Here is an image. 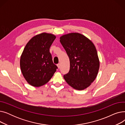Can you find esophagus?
Segmentation results:
<instances>
[{
    "mask_svg": "<svg viewBox=\"0 0 125 125\" xmlns=\"http://www.w3.org/2000/svg\"><path fill=\"white\" fill-rule=\"evenodd\" d=\"M57 66L58 67V68H60V66H61V65H60V63H59L57 64Z\"/></svg>",
    "mask_w": 125,
    "mask_h": 125,
    "instance_id": "obj_1",
    "label": "esophagus"
}]
</instances>
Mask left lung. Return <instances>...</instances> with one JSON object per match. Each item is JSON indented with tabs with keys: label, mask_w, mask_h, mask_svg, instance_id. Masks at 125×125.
<instances>
[{
	"label": "left lung",
	"mask_w": 125,
	"mask_h": 125,
	"mask_svg": "<svg viewBox=\"0 0 125 125\" xmlns=\"http://www.w3.org/2000/svg\"><path fill=\"white\" fill-rule=\"evenodd\" d=\"M60 42L69 58V73L63 77L74 89L89 87L97 75L100 62L95 46L89 39L78 33L62 35Z\"/></svg>",
	"instance_id": "obj_1"
}]
</instances>
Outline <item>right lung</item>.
Instances as JSON below:
<instances>
[{
    "label": "right lung",
    "mask_w": 125,
    "mask_h": 125,
    "mask_svg": "<svg viewBox=\"0 0 125 125\" xmlns=\"http://www.w3.org/2000/svg\"><path fill=\"white\" fill-rule=\"evenodd\" d=\"M56 37L52 34L42 33L33 37L25 46L20 58V67L25 80L32 86L47 83L58 68L50 52Z\"/></svg>",
    "instance_id": "obj_1"
}]
</instances>
